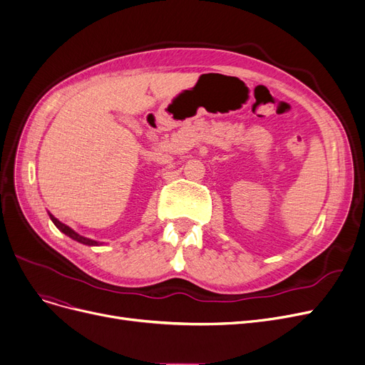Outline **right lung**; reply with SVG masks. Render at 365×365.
Segmentation results:
<instances>
[{
    "instance_id": "add662e5",
    "label": "right lung",
    "mask_w": 365,
    "mask_h": 365,
    "mask_svg": "<svg viewBox=\"0 0 365 365\" xmlns=\"http://www.w3.org/2000/svg\"><path fill=\"white\" fill-rule=\"evenodd\" d=\"M49 216H51L52 222L55 224V227H56L61 232H64L66 235H68L70 239H73V240H76V242H78V243L88 245V246H100V245H101L100 242H95V240L86 239V237H83V235H81V234H77V232H76L74 230H71L68 225H66V224H62V222H59L53 215H51V213H49Z\"/></svg>"
}]
</instances>
